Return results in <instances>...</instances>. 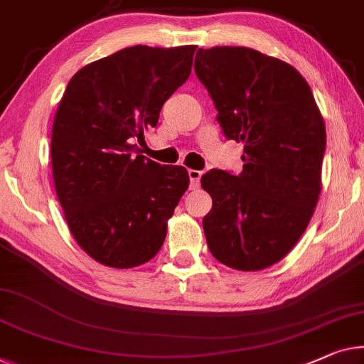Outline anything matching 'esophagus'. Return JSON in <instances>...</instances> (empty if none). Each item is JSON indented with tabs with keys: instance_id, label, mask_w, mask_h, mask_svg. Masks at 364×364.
<instances>
[{
	"instance_id": "34e87169",
	"label": "esophagus",
	"mask_w": 364,
	"mask_h": 364,
	"mask_svg": "<svg viewBox=\"0 0 364 364\" xmlns=\"http://www.w3.org/2000/svg\"><path fill=\"white\" fill-rule=\"evenodd\" d=\"M188 177H191V188H198L200 186V177H202V172L191 169L188 171Z\"/></svg>"
}]
</instances>
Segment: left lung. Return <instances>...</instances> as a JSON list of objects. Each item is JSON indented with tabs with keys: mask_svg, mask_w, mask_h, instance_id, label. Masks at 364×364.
<instances>
[{
	"mask_svg": "<svg viewBox=\"0 0 364 364\" xmlns=\"http://www.w3.org/2000/svg\"><path fill=\"white\" fill-rule=\"evenodd\" d=\"M195 73L207 87L228 139L245 144L240 176H202L212 197L203 231L212 255L238 271H261L289 255L322 191V113L291 64L250 47L198 49Z\"/></svg>",
	"mask_w": 364,
	"mask_h": 364,
	"instance_id": "obj_1",
	"label": "left lung"
}]
</instances>
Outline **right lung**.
<instances>
[{
	"label": "right lung",
	"instance_id": "right-lung-1",
	"mask_svg": "<svg viewBox=\"0 0 364 364\" xmlns=\"http://www.w3.org/2000/svg\"><path fill=\"white\" fill-rule=\"evenodd\" d=\"M197 46H133L82 67L55 112L54 186L77 245L100 264L151 261L191 183L182 166L139 154L144 131L187 80Z\"/></svg>",
	"mask_w": 364,
	"mask_h": 364
}]
</instances>
